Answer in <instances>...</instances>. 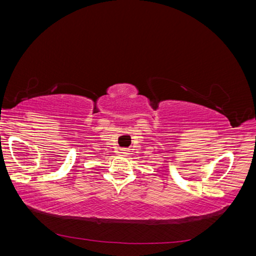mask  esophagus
<instances>
[{"instance_id": "esophagus-1", "label": "esophagus", "mask_w": 256, "mask_h": 256, "mask_svg": "<svg viewBox=\"0 0 256 256\" xmlns=\"http://www.w3.org/2000/svg\"><path fill=\"white\" fill-rule=\"evenodd\" d=\"M128 152H130L128 150H125V148H122L120 152V154L123 155V156H126V155H128Z\"/></svg>"}]
</instances>
